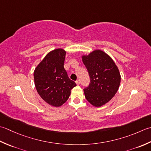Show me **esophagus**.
<instances>
[{
	"label": "esophagus",
	"instance_id": "1",
	"mask_svg": "<svg viewBox=\"0 0 151 151\" xmlns=\"http://www.w3.org/2000/svg\"><path fill=\"white\" fill-rule=\"evenodd\" d=\"M76 84H77V85H78L80 84V81H79V79H78V80H77V81H76Z\"/></svg>",
	"mask_w": 151,
	"mask_h": 151
}]
</instances>
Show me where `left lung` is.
Returning a JSON list of instances; mask_svg holds the SVG:
<instances>
[{"label": "left lung", "instance_id": "left-lung-1", "mask_svg": "<svg viewBox=\"0 0 151 151\" xmlns=\"http://www.w3.org/2000/svg\"><path fill=\"white\" fill-rule=\"evenodd\" d=\"M90 77V83L83 89L86 99L95 107L108 102L117 92L121 74L114 61L101 50L82 57Z\"/></svg>", "mask_w": 151, "mask_h": 151}]
</instances>
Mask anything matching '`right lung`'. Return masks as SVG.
<instances>
[{
  "label": "right lung",
  "instance_id": "obj_1",
  "mask_svg": "<svg viewBox=\"0 0 151 151\" xmlns=\"http://www.w3.org/2000/svg\"><path fill=\"white\" fill-rule=\"evenodd\" d=\"M66 51L57 49L44 57L34 72L35 87L45 102L59 107L68 99L76 84L68 76L64 68Z\"/></svg>",
  "mask_w": 151,
  "mask_h": 151
}]
</instances>
